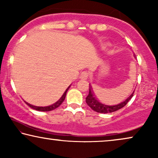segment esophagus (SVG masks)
Here are the masks:
<instances>
[{
	"label": "esophagus",
	"mask_w": 158,
	"mask_h": 158,
	"mask_svg": "<svg viewBox=\"0 0 158 158\" xmlns=\"http://www.w3.org/2000/svg\"><path fill=\"white\" fill-rule=\"evenodd\" d=\"M88 77H89V74H88L87 71H83L80 75V79H83V80H86L88 78Z\"/></svg>",
	"instance_id": "esophagus-1"
}]
</instances>
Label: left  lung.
<instances>
[{"instance_id":"1","label":"left lung","mask_w":158,"mask_h":158,"mask_svg":"<svg viewBox=\"0 0 158 158\" xmlns=\"http://www.w3.org/2000/svg\"><path fill=\"white\" fill-rule=\"evenodd\" d=\"M134 93V91L131 95H130L127 99H126V100L123 102H121V103L114 105V106H109V105H106L102 102H100L95 97L94 95V93L92 92V87H89V92L88 96L86 98V102L91 108L92 110L96 111L98 113H113L115 112L119 109H121L124 107L127 104V102L131 100V98L133 97V94Z\"/></svg>"}]
</instances>
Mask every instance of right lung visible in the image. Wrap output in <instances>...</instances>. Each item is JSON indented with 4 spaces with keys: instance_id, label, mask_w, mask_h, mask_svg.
Segmentation results:
<instances>
[{
    "instance_id": "1",
    "label": "right lung",
    "mask_w": 158,
    "mask_h": 158,
    "mask_svg": "<svg viewBox=\"0 0 158 158\" xmlns=\"http://www.w3.org/2000/svg\"><path fill=\"white\" fill-rule=\"evenodd\" d=\"M71 87V85L69 86V87L67 88V89H66V91H65V92L64 93V94L61 96V98H60L59 100H58L57 102H55L54 104L52 105H50V106H45V107H39V106H32V105L29 104L28 103V102H26V103L28 105V106L30 107V108L35 109V110H39V111H50V110H54V109L57 108L58 107H59L60 105L62 104V102H64V100H65V98H66V92L67 91H68L69 87Z\"/></svg>"
}]
</instances>
